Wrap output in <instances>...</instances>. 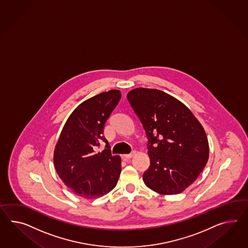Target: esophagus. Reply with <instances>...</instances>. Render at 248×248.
<instances>
[{"label":"esophagus","instance_id":"esophagus-1","mask_svg":"<svg viewBox=\"0 0 248 248\" xmlns=\"http://www.w3.org/2000/svg\"><path fill=\"white\" fill-rule=\"evenodd\" d=\"M134 154H135V151H133L132 153H130V154H124V155H123V157L124 158H131V157H133L134 156Z\"/></svg>","mask_w":248,"mask_h":248}]
</instances>
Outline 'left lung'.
<instances>
[{
  "instance_id": "obj_1",
  "label": "left lung",
  "mask_w": 248,
  "mask_h": 248,
  "mask_svg": "<svg viewBox=\"0 0 248 248\" xmlns=\"http://www.w3.org/2000/svg\"><path fill=\"white\" fill-rule=\"evenodd\" d=\"M127 99L145 129L149 169L144 184L165 195L184 192L209 159L205 131L191 110L164 91L137 88Z\"/></svg>"
}]
</instances>
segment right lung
<instances>
[{
	"instance_id": "right-lung-1",
	"label": "right lung",
	"mask_w": 248,
	"mask_h": 248,
	"mask_svg": "<svg viewBox=\"0 0 248 248\" xmlns=\"http://www.w3.org/2000/svg\"><path fill=\"white\" fill-rule=\"evenodd\" d=\"M121 92H102L79 104L67 119L54 151L55 170L74 194L85 199L102 197L115 187L121 173V157L112 155L103 132L117 106ZM103 140L107 149L94 150Z\"/></svg>"
}]
</instances>
